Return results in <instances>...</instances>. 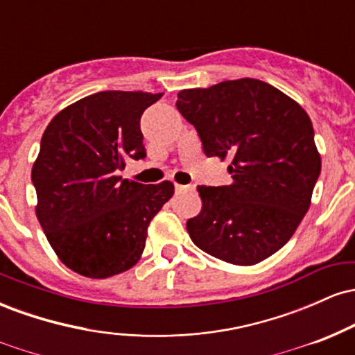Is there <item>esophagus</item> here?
<instances>
[{
  "label": "esophagus",
  "mask_w": 355,
  "mask_h": 355,
  "mask_svg": "<svg viewBox=\"0 0 355 355\" xmlns=\"http://www.w3.org/2000/svg\"><path fill=\"white\" fill-rule=\"evenodd\" d=\"M175 190L177 191H193L195 190V187L193 185H175Z\"/></svg>",
  "instance_id": "obj_1"
}]
</instances>
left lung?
<instances>
[{
  "label": "left lung",
  "mask_w": 355,
  "mask_h": 355,
  "mask_svg": "<svg viewBox=\"0 0 355 355\" xmlns=\"http://www.w3.org/2000/svg\"><path fill=\"white\" fill-rule=\"evenodd\" d=\"M177 108L197 130L207 157L230 158V185L197 187L202 210L187 222L211 257L254 266L291 240L320 175L312 121L266 81L229 80L178 92Z\"/></svg>",
  "instance_id": "8db88e82"
}]
</instances>
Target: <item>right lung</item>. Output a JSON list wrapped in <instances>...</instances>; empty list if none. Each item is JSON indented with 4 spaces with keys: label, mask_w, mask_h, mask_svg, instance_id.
<instances>
[{
    "label": "right lung",
    "mask_w": 355,
    "mask_h": 355,
    "mask_svg": "<svg viewBox=\"0 0 355 355\" xmlns=\"http://www.w3.org/2000/svg\"><path fill=\"white\" fill-rule=\"evenodd\" d=\"M164 93L100 92L67 107L44 130L31 180L36 217L58 259L76 274L107 279L132 268L173 183L121 178L146 157L140 118Z\"/></svg>",
    "instance_id": "right-lung-1"
}]
</instances>
